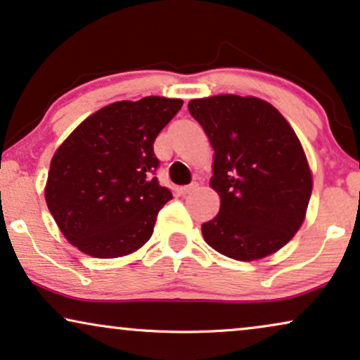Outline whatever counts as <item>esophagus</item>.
<instances>
[{"instance_id":"obj_1","label":"esophagus","mask_w":360,"mask_h":360,"mask_svg":"<svg viewBox=\"0 0 360 360\" xmlns=\"http://www.w3.org/2000/svg\"><path fill=\"white\" fill-rule=\"evenodd\" d=\"M198 189H199V183H195V181H194V183L184 186V188L181 191H183V194H191V193H194V191H198Z\"/></svg>"}]
</instances>
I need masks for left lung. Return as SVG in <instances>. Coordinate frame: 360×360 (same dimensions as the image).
Returning <instances> with one entry per match:
<instances>
[{"label": "left lung", "instance_id": "1", "mask_svg": "<svg viewBox=\"0 0 360 360\" xmlns=\"http://www.w3.org/2000/svg\"><path fill=\"white\" fill-rule=\"evenodd\" d=\"M189 112L214 149L217 216L202 224L214 251L251 262L284 248L306 219L312 172L294 129L271 103L217 94L191 99Z\"/></svg>", "mask_w": 360, "mask_h": 360}]
</instances>
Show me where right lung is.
<instances>
[{"mask_svg":"<svg viewBox=\"0 0 360 360\" xmlns=\"http://www.w3.org/2000/svg\"><path fill=\"white\" fill-rule=\"evenodd\" d=\"M183 99L116 101L81 122L56 149L44 199L63 236L91 257L115 259L151 239L172 199L153 172V143Z\"/></svg>","mask_w":360,"mask_h":360,"instance_id":"add662e5","label":"right lung"}]
</instances>
